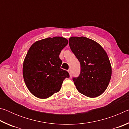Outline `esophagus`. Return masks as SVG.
<instances>
[{"instance_id": "34e87169", "label": "esophagus", "mask_w": 129, "mask_h": 129, "mask_svg": "<svg viewBox=\"0 0 129 129\" xmlns=\"http://www.w3.org/2000/svg\"><path fill=\"white\" fill-rule=\"evenodd\" d=\"M68 73H69V76L70 77H72V72L71 69H69L68 71Z\"/></svg>"}]
</instances>
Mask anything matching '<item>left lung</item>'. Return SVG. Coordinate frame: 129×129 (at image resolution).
Returning <instances> with one entry per match:
<instances>
[{
    "instance_id": "left-lung-1",
    "label": "left lung",
    "mask_w": 129,
    "mask_h": 129,
    "mask_svg": "<svg viewBox=\"0 0 129 129\" xmlns=\"http://www.w3.org/2000/svg\"><path fill=\"white\" fill-rule=\"evenodd\" d=\"M69 44L81 65L79 77L73 78L76 89L86 97L101 95L112 76V66L106 51L100 44L84 36L71 37Z\"/></svg>"
}]
</instances>
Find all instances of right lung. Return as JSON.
<instances>
[{"instance_id": "add662e5", "label": "right lung", "mask_w": 129, "mask_h": 129, "mask_svg": "<svg viewBox=\"0 0 129 129\" xmlns=\"http://www.w3.org/2000/svg\"><path fill=\"white\" fill-rule=\"evenodd\" d=\"M68 43L60 36L48 38L35 42L24 60L23 76L27 88L41 99H48L59 91L63 81L69 77L67 71L60 68L61 51Z\"/></svg>"}]
</instances>
